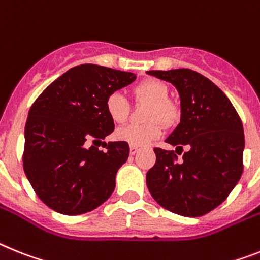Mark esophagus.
I'll list each match as a JSON object with an SVG mask.
<instances>
[{"mask_svg": "<svg viewBox=\"0 0 260 260\" xmlns=\"http://www.w3.org/2000/svg\"><path fill=\"white\" fill-rule=\"evenodd\" d=\"M129 150H131V154H136L137 152H139V148H137L136 145H131Z\"/></svg>", "mask_w": 260, "mask_h": 260, "instance_id": "obj_1", "label": "esophagus"}]
</instances>
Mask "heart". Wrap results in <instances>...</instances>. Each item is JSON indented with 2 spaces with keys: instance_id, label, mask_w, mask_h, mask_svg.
Instances as JSON below:
<instances>
[{
  "instance_id": "obj_1",
  "label": "heart",
  "mask_w": 260,
  "mask_h": 260,
  "mask_svg": "<svg viewBox=\"0 0 260 260\" xmlns=\"http://www.w3.org/2000/svg\"><path fill=\"white\" fill-rule=\"evenodd\" d=\"M134 95L137 100L148 102L145 124H129L121 126L115 132L117 140L131 145L143 147L152 143L162 135V121L165 125H172L178 120V108L172 103L169 91L165 83L156 79H147L139 83L134 88ZM106 111L112 121L124 123L129 115V103L120 92H112L106 99Z\"/></svg>"
}]
</instances>
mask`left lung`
<instances>
[{
  "label": "left lung",
  "mask_w": 260,
  "mask_h": 260,
  "mask_svg": "<svg viewBox=\"0 0 260 260\" xmlns=\"http://www.w3.org/2000/svg\"><path fill=\"white\" fill-rule=\"evenodd\" d=\"M172 83L181 100V120L167 143L182 148H154L156 164L147 186L157 204L184 215L201 217L228 198L243 172L245 135L229 98L204 75L189 69L147 71Z\"/></svg>",
  "instance_id": "8db88e82"
}]
</instances>
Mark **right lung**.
<instances>
[{
    "instance_id": "obj_1",
    "label": "right lung",
    "mask_w": 260,
    "mask_h": 260,
    "mask_svg": "<svg viewBox=\"0 0 260 260\" xmlns=\"http://www.w3.org/2000/svg\"><path fill=\"white\" fill-rule=\"evenodd\" d=\"M136 79L132 73L80 64L50 84L29 111L25 126L23 171L43 204L60 214L96 209L115 190L116 173L128 160L124 141L102 143L115 124L106 99Z\"/></svg>"
}]
</instances>
